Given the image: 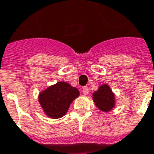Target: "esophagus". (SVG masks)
<instances>
[{
	"label": "esophagus",
	"mask_w": 154,
	"mask_h": 154,
	"mask_svg": "<svg viewBox=\"0 0 154 154\" xmlns=\"http://www.w3.org/2000/svg\"><path fill=\"white\" fill-rule=\"evenodd\" d=\"M88 92H89V89H88V87H84V88H82V94L84 95L88 94Z\"/></svg>",
	"instance_id": "obj_1"
}]
</instances>
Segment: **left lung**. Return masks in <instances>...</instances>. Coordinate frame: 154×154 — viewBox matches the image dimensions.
<instances>
[{
    "instance_id": "obj_1",
    "label": "left lung",
    "mask_w": 154,
    "mask_h": 154,
    "mask_svg": "<svg viewBox=\"0 0 154 154\" xmlns=\"http://www.w3.org/2000/svg\"><path fill=\"white\" fill-rule=\"evenodd\" d=\"M93 98L96 106L102 111L111 110L115 105L114 94L108 85H102L99 87V90L95 92Z\"/></svg>"
}]
</instances>
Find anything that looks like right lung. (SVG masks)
I'll use <instances>...</instances> for the list:
<instances>
[{
	"instance_id": "right-lung-1",
	"label": "right lung",
	"mask_w": 154,
	"mask_h": 154,
	"mask_svg": "<svg viewBox=\"0 0 154 154\" xmlns=\"http://www.w3.org/2000/svg\"><path fill=\"white\" fill-rule=\"evenodd\" d=\"M78 96L79 91L76 88L65 82H59L42 92L38 101L48 116L60 118L66 115L70 104Z\"/></svg>"
}]
</instances>
